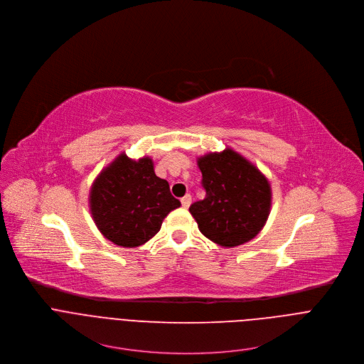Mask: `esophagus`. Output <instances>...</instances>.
Masks as SVG:
<instances>
[{
	"mask_svg": "<svg viewBox=\"0 0 364 364\" xmlns=\"http://www.w3.org/2000/svg\"><path fill=\"white\" fill-rule=\"evenodd\" d=\"M191 202H192V196H191L189 193H186V195L181 199V203H182V206H183V208H189Z\"/></svg>",
	"mask_w": 364,
	"mask_h": 364,
	"instance_id": "1",
	"label": "esophagus"
}]
</instances>
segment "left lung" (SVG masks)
I'll use <instances>...</instances> for the list:
<instances>
[{
  "mask_svg": "<svg viewBox=\"0 0 364 364\" xmlns=\"http://www.w3.org/2000/svg\"><path fill=\"white\" fill-rule=\"evenodd\" d=\"M205 198L189 206L199 231L221 247L252 240L264 227L271 206L265 176L231 149L198 161Z\"/></svg>",
  "mask_w": 364,
  "mask_h": 364,
  "instance_id": "1",
  "label": "left lung"
}]
</instances>
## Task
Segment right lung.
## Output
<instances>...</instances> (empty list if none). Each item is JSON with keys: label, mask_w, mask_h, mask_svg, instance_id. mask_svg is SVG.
I'll return each instance as SVG.
<instances>
[{"label": "right lung", "mask_w": 364, "mask_h": 364, "mask_svg": "<svg viewBox=\"0 0 364 364\" xmlns=\"http://www.w3.org/2000/svg\"><path fill=\"white\" fill-rule=\"evenodd\" d=\"M181 206L149 158L120 155L96 179L90 209L100 232L119 247H139L156 235L165 216Z\"/></svg>", "instance_id": "right-lung-1"}]
</instances>
